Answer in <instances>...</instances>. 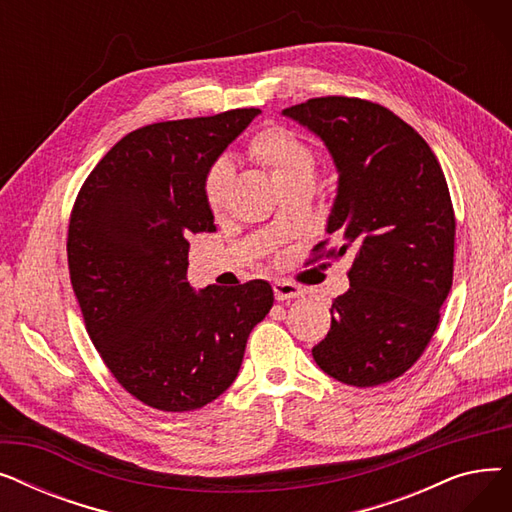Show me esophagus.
<instances>
[{
  "mask_svg": "<svg viewBox=\"0 0 512 512\" xmlns=\"http://www.w3.org/2000/svg\"><path fill=\"white\" fill-rule=\"evenodd\" d=\"M272 286H274V294H276L278 301H290V299H297V297H301V294H303V290L297 284H292V282L276 280Z\"/></svg>",
  "mask_w": 512,
  "mask_h": 512,
  "instance_id": "1",
  "label": "esophagus"
}]
</instances>
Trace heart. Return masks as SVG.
<instances>
[{
    "instance_id": "obj_1",
    "label": "heart",
    "mask_w": 512,
    "mask_h": 512,
    "mask_svg": "<svg viewBox=\"0 0 512 512\" xmlns=\"http://www.w3.org/2000/svg\"><path fill=\"white\" fill-rule=\"evenodd\" d=\"M253 159L270 172L274 182L282 188L313 180L315 155L311 147L286 128H267L255 134L249 143ZM232 180V164L228 159H218L205 176V201L213 211H220L226 203Z\"/></svg>"
}]
</instances>
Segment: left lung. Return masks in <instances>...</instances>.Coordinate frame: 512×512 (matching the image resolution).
I'll use <instances>...</instances> for the list:
<instances>
[{
  "mask_svg": "<svg viewBox=\"0 0 512 512\" xmlns=\"http://www.w3.org/2000/svg\"><path fill=\"white\" fill-rule=\"evenodd\" d=\"M282 114L334 159L338 188L326 232L340 247L326 257H353L351 288L334 299L330 332L313 359L342 384H388L425 351L452 286L456 222L444 172L421 134L384 105L317 97Z\"/></svg>",
  "mask_w": 512,
  "mask_h": 512,
  "instance_id": "8db88e82",
  "label": "left lung"
}]
</instances>
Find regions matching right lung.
<instances>
[{"instance_id":"right-lung-1","label":"right lung","mask_w":512,"mask_h":512,"mask_svg":"<svg viewBox=\"0 0 512 512\" xmlns=\"http://www.w3.org/2000/svg\"><path fill=\"white\" fill-rule=\"evenodd\" d=\"M259 114L132 130L76 197L66 245L74 294L103 363L147 407L184 413L224 394L274 305L265 280L199 292L186 280L188 236L215 232L205 176Z\"/></svg>"}]
</instances>
